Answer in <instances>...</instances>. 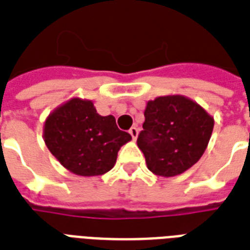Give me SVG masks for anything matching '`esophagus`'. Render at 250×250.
Masks as SVG:
<instances>
[{
  "instance_id": "34e87169",
  "label": "esophagus",
  "mask_w": 250,
  "mask_h": 250,
  "mask_svg": "<svg viewBox=\"0 0 250 250\" xmlns=\"http://www.w3.org/2000/svg\"><path fill=\"white\" fill-rule=\"evenodd\" d=\"M129 135H131L133 140H135L137 137V135H139V129H137L136 127H131V128H129Z\"/></svg>"
}]
</instances>
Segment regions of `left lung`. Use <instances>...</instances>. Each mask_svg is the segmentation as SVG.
Returning a JSON list of instances; mask_svg holds the SVG:
<instances>
[{
	"mask_svg": "<svg viewBox=\"0 0 250 250\" xmlns=\"http://www.w3.org/2000/svg\"><path fill=\"white\" fill-rule=\"evenodd\" d=\"M137 146L146 166L160 176H175L193 166L205 152L214 119L196 102L182 96L149 101Z\"/></svg>",
	"mask_w": 250,
	"mask_h": 250,
	"instance_id": "1",
	"label": "left lung"
}]
</instances>
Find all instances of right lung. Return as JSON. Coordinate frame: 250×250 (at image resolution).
<instances>
[{
  "mask_svg": "<svg viewBox=\"0 0 250 250\" xmlns=\"http://www.w3.org/2000/svg\"><path fill=\"white\" fill-rule=\"evenodd\" d=\"M45 144L67 170L97 176L111 170L122 145L131 140L113 115L101 117L93 104L72 98L45 122Z\"/></svg>",
  "mask_w": 250,
  "mask_h": 250,
  "instance_id": "add662e5",
  "label": "right lung"
}]
</instances>
